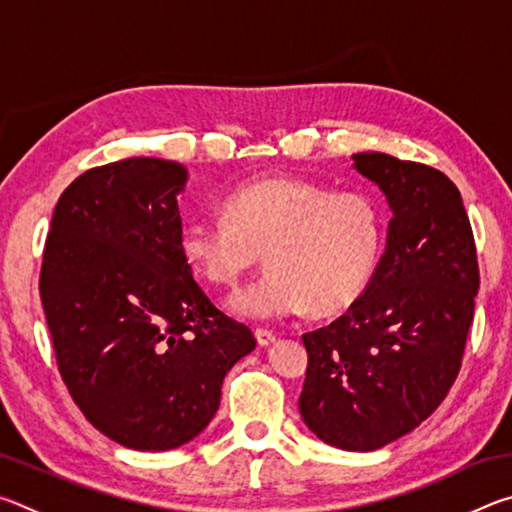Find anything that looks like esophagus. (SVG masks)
<instances>
[{"label": "esophagus", "mask_w": 512, "mask_h": 512, "mask_svg": "<svg viewBox=\"0 0 512 512\" xmlns=\"http://www.w3.org/2000/svg\"><path fill=\"white\" fill-rule=\"evenodd\" d=\"M255 339H257L259 345H271V343H275L277 336L271 332V329L257 327V329H255Z\"/></svg>", "instance_id": "1"}]
</instances>
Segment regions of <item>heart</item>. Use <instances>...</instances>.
Returning a JSON list of instances; mask_svg holds the SVG:
<instances>
[{"label":"heart","mask_w":512,"mask_h":512,"mask_svg":"<svg viewBox=\"0 0 512 512\" xmlns=\"http://www.w3.org/2000/svg\"><path fill=\"white\" fill-rule=\"evenodd\" d=\"M384 246V216L359 189L300 176L250 180L223 198V216L189 221L180 255L212 287H237L259 259L268 271L230 300L237 314L273 320L309 309L348 311L366 293Z\"/></svg>","instance_id":"b5f03b06"}]
</instances>
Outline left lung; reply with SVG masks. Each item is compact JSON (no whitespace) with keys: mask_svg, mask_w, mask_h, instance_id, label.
I'll list each match as a JSON object with an SVG mask.
<instances>
[{"mask_svg":"<svg viewBox=\"0 0 512 512\" xmlns=\"http://www.w3.org/2000/svg\"><path fill=\"white\" fill-rule=\"evenodd\" d=\"M354 167L393 210L386 253L354 305L302 334L300 415L327 445L372 452L438 409L461 370L479 291L458 187L429 164L357 153Z\"/></svg>","mask_w":512,"mask_h":512,"instance_id":"8db88e82","label":"left lung"}]
</instances>
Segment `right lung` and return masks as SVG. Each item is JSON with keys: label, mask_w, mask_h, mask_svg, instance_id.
I'll return each mask as SVG.
<instances>
[{"label": "right lung", "mask_w": 512, "mask_h": 512, "mask_svg": "<svg viewBox=\"0 0 512 512\" xmlns=\"http://www.w3.org/2000/svg\"><path fill=\"white\" fill-rule=\"evenodd\" d=\"M187 169L128 158L60 194L40 268L56 363L85 418L115 443L164 452L214 418L223 377L255 350L180 255Z\"/></svg>", "instance_id": "right-lung-1"}]
</instances>
